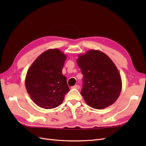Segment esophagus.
Here are the masks:
<instances>
[{
	"label": "esophagus",
	"instance_id": "34e87169",
	"mask_svg": "<svg viewBox=\"0 0 146 146\" xmlns=\"http://www.w3.org/2000/svg\"><path fill=\"white\" fill-rule=\"evenodd\" d=\"M72 88H74V89H76V90H78L79 88H80V86L77 85H75L74 86L72 87Z\"/></svg>",
	"mask_w": 146,
	"mask_h": 146
}]
</instances>
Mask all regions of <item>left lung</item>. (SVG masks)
Returning <instances> with one entry per match:
<instances>
[{"mask_svg":"<svg viewBox=\"0 0 146 146\" xmlns=\"http://www.w3.org/2000/svg\"><path fill=\"white\" fill-rule=\"evenodd\" d=\"M77 63L83 75L80 94L86 103L100 110L115 102L122 90V80L111 58L102 52L91 49L79 55Z\"/></svg>","mask_w":146,"mask_h":146,"instance_id":"left-lung-1","label":"left lung"}]
</instances>
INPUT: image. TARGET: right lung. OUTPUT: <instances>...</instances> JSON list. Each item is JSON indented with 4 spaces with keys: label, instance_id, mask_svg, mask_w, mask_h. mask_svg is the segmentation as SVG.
I'll list each match as a JSON object with an SVG mask.
<instances>
[{
    "label": "right lung",
    "instance_id": "add662e5",
    "mask_svg": "<svg viewBox=\"0 0 146 146\" xmlns=\"http://www.w3.org/2000/svg\"><path fill=\"white\" fill-rule=\"evenodd\" d=\"M66 55L58 48L48 49L30 66L26 74L25 88L30 98L39 107L54 108L60 105L69 91L62 74Z\"/></svg>",
    "mask_w": 146,
    "mask_h": 146
}]
</instances>
